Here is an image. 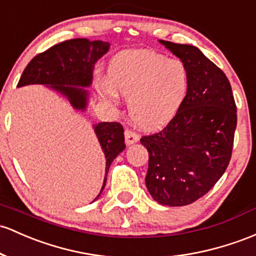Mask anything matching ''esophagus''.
Wrapping results in <instances>:
<instances>
[{"mask_svg":"<svg viewBox=\"0 0 256 256\" xmlns=\"http://www.w3.org/2000/svg\"><path fill=\"white\" fill-rule=\"evenodd\" d=\"M125 140H126V144H132V143H136L138 141L140 136L138 134H136L134 130H131V128H126Z\"/></svg>","mask_w":256,"mask_h":256,"instance_id":"34e87169","label":"esophagus"}]
</instances>
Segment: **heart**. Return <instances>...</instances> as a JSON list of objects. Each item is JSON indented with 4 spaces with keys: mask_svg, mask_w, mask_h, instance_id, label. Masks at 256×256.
<instances>
[{
    "mask_svg": "<svg viewBox=\"0 0 256 256\" xmlns=\"http://www.w3.org/2000/svg\"><path fill=\"white\" fill-rule=\"evenodd\" d=\"M190 69L184 60H169L150 50L124 53L113 60L109 78L100 80V94L108 102L118 92L128 98L131 119L147 130L169 124L190 90Z\"/></svg>",
    "mask_w": 256,
    "mask_h": 256,
    "instance_id": "heart-1",
    "label": "heart"
}]
</instances>
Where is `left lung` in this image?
<instances>
[{
    "mask_svg": "<svg viewBox=\"0 0 256 256\" xmlns=\"http://www.w3.org/2000/svg\"><path fill=\"white\" fill-rule=\"evenodd\" d=\"M190 69V90L171 122L143 136L150 154L146 186L169 206L192 204L206 194L231 160L237 106L224 72L196 47L160 40Z\"/></svg>",
    "mask_w": 256,
    "mask_h": 256,
    "instance_id": "obj_1",
    "label": "left lung"
}]
</instances>
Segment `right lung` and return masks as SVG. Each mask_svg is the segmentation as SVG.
<instances>
[{"mask_svg": "<svg viewBox=\"0 0 256 256\" xmlns=\"http://www.w3.org/2000/svg\"><path fill=\"white\" fill-rule=\"evenodd\" d=\"M108 50V42L100 40L72 38L60 42L30 60L16 87L32 84L48 85L68 97L75 109L84 110L87 104V91L84 87L91 85L94 64ZM94 132L106 160L103 190L112 162L125 150V137L122 125L119 122L97 124Z\"/></svg>", "mask_w": 256, "mask_h": 256, "instance_id": "obj_1", "label": "right lung"}]
</instances>
